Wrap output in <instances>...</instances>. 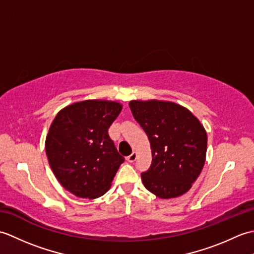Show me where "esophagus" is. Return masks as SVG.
Returning a JSON list of instances; mask_svg holds the SVG:
<instances>
[{
	"label": "esophagus",
	"instance_id": "1",
	"mask_svg": "<svg viewBox=\"0 0 254 254\" xmlns=\"http://www.w3.org/2000/svg\"><path fill=\"white\" fill-rule=\"evenodd\" d=\"M136 158H137V153L136 152H133L130 156H127V160L128 161V163H134V161L136 160Z\"/></svg>",
	"mask_w": 254,
	"mask_h": 254
}]
</instances>
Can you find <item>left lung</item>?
Here are the masks:
<instances>
[{"mask_svg": "<svg viewBox=\"0 0 254 254\" xmlns=\"http://www.w3.org/2000/svg\"><path fill=\"white\" fill-rule=\"evenodd\" d=\"M130 109L150 143L152 165L142 181L160 198L190 190L206 158L207 135L196 117L171 101L132 100Z\"/></svg>", "mask_w": 254, "mask_h": 254, "instance_id": "obj_1", "label": "left lung"}]
</instances>
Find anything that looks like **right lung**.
<instances>
[{
	"label": "right lung",
	"instance_id": "right-lung-1",
	"mask_svg": "<svg viewBox=\"0 0 254 254\" xmlns=\"http://www.w3.org/2000/svg\"><path fill=\"white\" fill-rule=\"evenodd\" d=\"M122 105L84 100L59 111L46 138V154L61 186L82 198H97L109 190L124 158L108 128Z\"/></svg>",
	"mask_w": 254,
	"mask_h": 254
}]
</instances>
